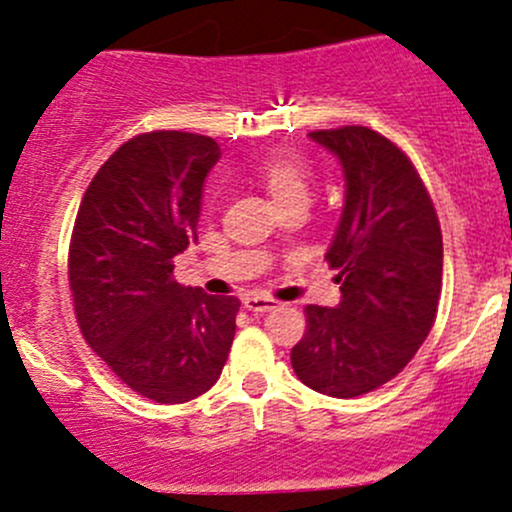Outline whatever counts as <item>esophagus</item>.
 Masks as SVG:
<instances>
[{
  "mask_svg": "<svg viewBox=\"0 0 512 512\" xmlns=\"http://www.w3.org/2000/svg\"><path fill=\"white\" fill-rule=\"evenodd\" d=\"M242 304H245V309H250V312H255V314H265V312H270V309L277 307L275 299L257 297V294H247V297L242 299Z\"/></svg>",
  "mask_w": 512,
  "mask_h": 512,
  "instance_id": "34e87169",
  "label": "esophagus"
}]
</instances>
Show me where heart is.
I'll return each mask as SVG.
<instances>
[{"label":"heart","mask_w":512,"mask_h":512,"mask_svg":"<svg viewBox=\"0 0 512 512\" xmlns=\"http://www.w3.org/2000/svg\"><path fill=\"white\" fill-rule=\"evenodd\" d=\"M255 175L277 208L294 203V200H309L307 165L289 153H272V156L262 158L257 163Z\"/></svg>","instance_id":"1"}]
</instances>
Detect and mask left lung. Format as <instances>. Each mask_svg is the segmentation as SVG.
<instances>
[{
    "label": "left lung",
    "instance_id": "left-lung-1",
    "mask_svg": "<svg viewBox=\"0 0 512 512\" xmlns=\"http://www.w3.org/2000/svg\"><path fill=\"white\" fill-rule=\"evenodd\" d=\"M342 165L344 208L327 260L339 270L337 307L309 304L292 349L302 384L334 399L394 379L433 327L443 282L436 210L411 160L364 126L309 133Z\"/></svg>",
    "mask_w": 512,
    "mask_h": 512
}]
</instances>
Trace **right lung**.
<instances>
[{
  "label": "right lung",
  "mask_w": 512,
  "mask_h": 512,
  "mask_svg": "<svg viewBox=\"0 0 512 512\" xmlns=\"http://www.w3.org/2000/svg\"><path fill=\"white\" fill-rule=\"evenodd\" d=\"M220 146L153 131L123 143L91 180L69 250V285L89 347L158 404H183L220 379L240 309L173 280V257L198 242L203 185Z\"/></svg>",
  "instance_id": "obj_1"
}]
</instances>
